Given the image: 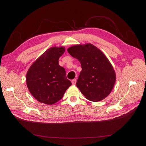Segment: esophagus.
<instances>
[{
    "label": "esophagus",
    "instance_id": "1",
    "mask_svg": "<svg viewBox=\"0 0 146 146\" xmlns=\"http://www.w3.org/2000/svg\"><path fill=\"white\" fill-rule=\"evenodd\" d=\"M72 85H76V82H77V80H76V78H74V79H73V80H72Z\"/></svg>",
    "mask_w": 146,
    "mask_h": 146
}]
</instances>
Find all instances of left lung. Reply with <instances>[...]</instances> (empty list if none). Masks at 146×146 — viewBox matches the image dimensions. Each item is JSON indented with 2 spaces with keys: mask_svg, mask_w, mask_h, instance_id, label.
I'll list each match as a JSON object with an SVG mask.
<instances>
[{
  "mask_svg": "<svg viewBox=\"0 0 146 146\" xmlns=\"http://www.w3.org/2000/svg\"><path fill=\"white\" fill-rule=\"evenodd\" d=\"M69 54L81 64L82 71L76 86L90 101H100L112 91L116 74L105 55L91 44L68 48Z\"/></svg>",
  "mask_w": 146,
  "mask_h": 146,
  "instance_id": "left-lung-1",
  "label": "left lung"
}]
</instances>
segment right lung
Instances as JSON below:
<instances>
[{
  "label": "right lung",
  "mask_w": 146,
  "mask_h": 146,
  "mask_svg": "<svg viewBox=\"0 0 146 146\" xmlns=\"http://www.w3.org/2000/svg\"><path fill=\"white\" fill-rule=\"evenodd\" d=\"M63 47L48 48L30 66L26 82L33 98L41 103L52 105L62 99L72 85L66 77V70L58 64L63 54Z\"/></svg>",
  "instance_id": "right-lung-1"
}]
</instances>
